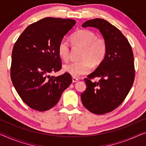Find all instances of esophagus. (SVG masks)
I'll list each match as a JSON object with an SVG mask.
<instances>
[{
	"label": "esophagus",
	"mask_w": 146,
	"mask_h": 146,
	"mask_svg": "<svg viewBox=\"0 0 146 146\" xmlns=\"http://www.w3.org/2000/svg\"><path fill=\"white\" fill-rule=\"evenodd\" d=\"M78 78H75V77H73L72 78V82L73 83H76V82H78Z\"/></svg>",
	"instance_id": "esophagus-1"
}]
</instances>
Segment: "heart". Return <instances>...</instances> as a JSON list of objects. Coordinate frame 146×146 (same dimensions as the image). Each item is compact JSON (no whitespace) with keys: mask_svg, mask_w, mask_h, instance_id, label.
<instances>
[{"mask_svg":"<svg viewBox=\"0 0 146 146\" xmlns=\"http://www.w3.org/2000/svg\"><path fill=\"white\" fill-rule=\"evenodd\" d=\"M70 40L74 46L82 47L80 60L71 62L64 66L63 69L74 77L86 74L91 71L92 64L98 66L106 57L107 43L101 36H97L93 31L81 29L71 35ZM70 45L66 39L60 40L57 47L60 58L67 61L70 57Z\"/></svg>","mask_w":146,"mask_h":146,"instance_id":"heart-1","label":"heart"}]
</instances>
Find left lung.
<instances>
[{"label": "left lung", "mask_w": 146, "mask_h": 146, "mask_svg": "<svg viewBox=\"0 0 146 146\" xmlns=\"http://www.w3.org/2000/svg\"><path fill=\"white\" fill-rule=\"evenodd\" d=\"M87 27L99 29L106 41L107 52L98 68L84 79L87 87L81 99L89 111L102 115L117 108L131 90L135 77L134 55L126 37L108 21L91 19L82 24V27ZM96 77L100 79L98 82Z\"/></svg>", "instance_id": "obj_1"}]
</instances>
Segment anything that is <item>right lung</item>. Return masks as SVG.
I'll list each match as a JSON object with an SVG mask.
<instances>
[{
    "label": "right lung",
    "instance_id": "right-lung-1",
    "mask_svg": "<svg viewBox=\"0 0 146 146\" xmlns=\"http://www.w3.org/2000/svg\"><path fill=\"white\" fill-rule=\"evenodd\" d=\"M75 24L74 19L46 17L29 25L15 42L11 80L22 100L32 109L44 111L53 108L72 82L68 72L57 77L50 74L61 69L58 44Z\"/></svg>",
    "mask_w": 146,
    "mask_h": 146
}]
</instances>
